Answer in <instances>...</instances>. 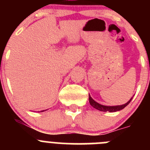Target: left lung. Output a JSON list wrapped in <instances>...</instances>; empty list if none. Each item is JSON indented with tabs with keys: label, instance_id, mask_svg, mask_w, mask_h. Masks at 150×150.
Listing matches in <instances>:
<instances>
[{
	"label": "left lung",
	"instance_id": "left-lung-1",
	"mask_svg": "<svg viewBox=\"0 0 150 150\" xmlns=\"http://www.w3.org/2000/svg\"><path fill=\"white\" fill-rule=\"evenodd\" d=\"M132 98L128 100L127 103H125V104L122 105H118V106H105L100 104L99 103L96 102L95 100H94L93 99L91 98V97L90 96V95H88V100H89V103L91 104V107H93L95 109L98 110L102 111V112H116V111H120L121 110L124 109L125 107H126L128 104H129L131 100H132Z\"/></svg>",
	"mask_w": 150,
	"mask_h": 150
}]
</instances>
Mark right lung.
<instances>
[{
    "label": "right lung",
    "instance_id": "add662e5",
    "mask_svg": "<svg viewBox=\"0 0 150 150\" xmlns=\"http://www.w3.org/2000/svg\"><path fill=\"white\" fill-rule=\"evenodd\" d=\"M43 111H44V110H42V111H41V112H43Z\"/></svg>",
    "mask_w": 150,
    "mask_h": 150
}]
</instances>
